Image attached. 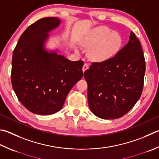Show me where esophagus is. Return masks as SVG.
<instances>
[{
  "label": "esophagus",
  "mask_w": 159,
  "mask_h": 159,
  "mask_svg": "<svg viewBox=\"0 0 159 159\" xmlns=\"http://www.w3.org/2000/svg\"><path fill=\"white\" fill-rule=\"evenodd\" d=\"M88 67H89V65H88V63H85V64L83 65V69H82L83 71L84 72L85 70H87L88 69Z\"/></svg>",
  "instance_id": "obj_1"
}]
</instances>
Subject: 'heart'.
Listing matches in <instances>:
<instances>
[{"instance_id":"obj_1","label":"heart","mask_w":159,"mask_h":159,"mask_svg":"<svg viewBox=\"0 0 159 159\" xmlns=\"http://www.w3.org/2000/svg\"><path fill=\"white\" fill-rule=\"evenodd\" d=\"M122 37L116 31L111 32L106 26L91 30L82 40L83 47L92 48L89 56L92 60L102 62L113 57L122 47Z\"/></svg>"}]
</instances>
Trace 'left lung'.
Instances as JSON below:
<instances>
[{
	"mask_svg": "<svg viewBox=\"0 0 159 159\" xmlns=\"http://www.w3.org/2000/svg\"><path fill=\"white\" fill-rule=\"evenodd\" d=\"M145 61L139 40L131 31L129 41L107 60L92 62L84 72L89 109L102 119H117L140 99L144 85Z\"/></svg>",
	"mask_w": 159,
	"mask_h": 159,
	"instance_id": "left-lung-1",
	"label": "left lung"
}]
</instances>
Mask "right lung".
Instances as JSON below:
<instances>
[{"label":"right lung","mask_w":159,"mask_h":159,"mask_svg":"<svg viewBox=\"0 0 159 159\" xmlns=\"http://www.w3.org/2000/svg\"><path fill=\"white\" fill-rule=\"evenodd\" d=\"M58 17L30 25L20 37L11 61V85L28 111L48 115L58 112L73 86L82 79L83 62L71 61L45 46L49 33L59 26Z\"/></svg>","instance_id":"obj_1"}]
</instances>
